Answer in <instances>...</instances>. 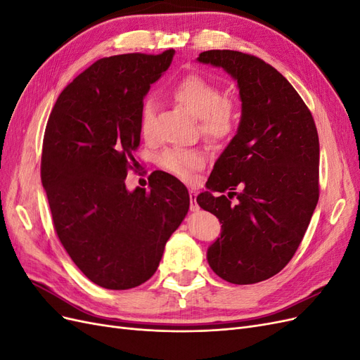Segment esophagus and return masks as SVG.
I'll return each instance as SVG.
<instances>
[{
  "mask_svg": "<svg viewBox=\"0 0 360 360\" xmlns=\"http://www.w3.org/2000/svg\"><path fill=\"white\" fill-rule=\"evenodd\" d=\"M189 193H191V212H198L200 205L197 204V192H195V189H191Z\"/></svg>",
  "mask_w": 360,
  "mask_h": 360,
  "instance_id": "esophagus-1",
  "label": "esophagus"
}]
</instances>
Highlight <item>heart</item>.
I'll use <instances>...</instances> for the list:
<instances>
[{
    "mask_svg": "<svg viewBox=\"0 0 360 360\" xmlns=\"http://www.w3.org/2000/svg\"><path fill=\"white\" fill-rule=\"evenodd\" d=\"M171 94L180 105L201 120V134L212 143H224L237 126V108L224 97L221 86L201 75H189L172 86ZM155 102L144 101L139 111L141 130L148 135L155 118ZM163 169L183 180H189L195 171L204 167L205 155L198 148H169L159 158Z\"/></svg>",
    "mask_w": 360,
    "mask_h": 360,
    "instance_id": "1",
    "label": "heart"
}]
</instances>
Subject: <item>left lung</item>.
<instances>
[{
  "label": "left lung",
  "instance_id": "obj_1",
  "mask_svg": "<svg viewBox=\"0 0 360 360\" xmlns=\"http://www.w3.org/2000/svg\"><path fill=\"white\" fill-rule=\"evenodd\" d=\"M197 60L231 75L242 101L237 134L197 197L222 224L207 261L231 284H255L288 264L317 207V127L292 85L258 57L213 49Z\"/></svg>",
  "mask_w": 360,
  "mask_h": 360
}]
</instances>
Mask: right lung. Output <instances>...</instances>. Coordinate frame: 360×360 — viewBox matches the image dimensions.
<instances>
[{"mask_svg":"<svg viewBox=\"0 0 360 360\" xmlns=\"http://www.w3.org/2000/svg\"><path fill=\"white\" fill-rule=\"evenodd\" d=\"M176 51L97 60L63 90L41 150V184L57 236L82 274L108 290L155 275L189 210L186 186L167 172L127 191L141 141L139 111Z\"/></svg>","mask_w":360,"mask_h":360,"instance_id":"1","label":"right lung"}]
</instances>
